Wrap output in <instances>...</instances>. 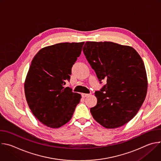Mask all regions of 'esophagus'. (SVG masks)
<instances>
[{"mask_svg": "<svg viewBox=\"0 0 161 161\" xmlns=\"http://www.w3.org/2000/svg\"><path fill=\"white\" fill-rule=\"evenodd\" d=\"M88 95H89V94H81V96H82L83 97H87Z\"/></svg>", "mask_w": 161, "mask_h": 161, "instance_id": "34e87169", "label": "esophagus"}]
</instances>
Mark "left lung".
Listing matches in <instances>:
<instances>
[{
	"label": "left lung",
	"instance_id": "8db88e82",
	"mask_svg": "<svg viewBox=\"0 0 161 161\" xmlns=\"http://www.w3.org/2000/svg\"><path fill=\"white\" fill-rule=\"evenodd\" d=\"M83 51L100 83L96 91L93 118L107 129L121 127L132 120L142 106L148 81L144 62L133 48L113 42H85Z\"/></svg>",
	"mask_w": 161,
	"mask_h": 161
}]
</instances>
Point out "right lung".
Instances as JSON below:
<instances>
[{
	"label": "right lung",
	"instance_id": "add662e5",
	"mask_svg": "<svg viewBox=\"0 0 161 161\" xmlns=\"http://www.w3.org/2000/svg\"><path fill=\"white\" fill-rule=\"evenodd\" d=\"M84 42H62L41 49L32 60L24 89L28 105L44 125L58 128L69 121L81 95L64 88Z\"/></svg>",
	"mask_w": 161,
	"mask_h": 161
}]
</instances>
